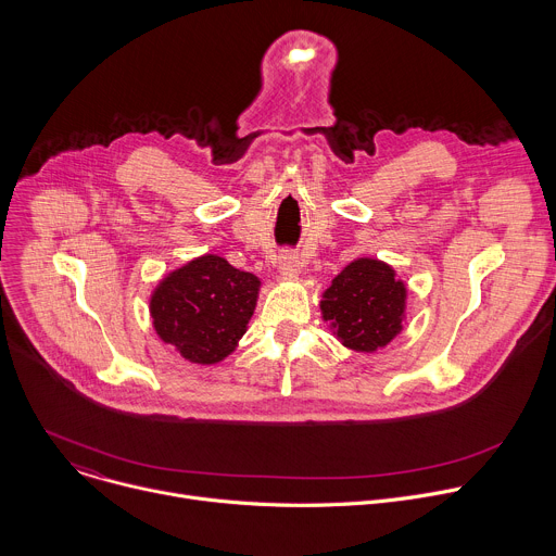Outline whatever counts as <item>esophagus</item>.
Returning a JSON list of instances; mask_svg holds the SVG:
<instances>
[{
    "mask_svg": "<svg viewBox=\"0 0 556 556\" xmlns=\"http://www.w3.org/2000/svg\"><path fill=\"white\" fill-rule=\"evenodd\" d=\"M299 270H301L299 255H294V253H290V251H283V253L279 255V273L286 275V277H294V275H299Z\"/></svg>",
    "mask_w": 556,
    "mask_h": 556,
    "instance_id": "1",
    "label": "esophagus"
}]
</instances>
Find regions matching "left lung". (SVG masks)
Listing matches in <instances>:
<instances>
[{"instance_id": "1", "label": "left lung", "mask_w": 556, "mask_h": 556, "mask_svg": "<svg viewBox=\"0 0 556 556\" xmlns=\"http://www.w3.org/2000/svg\"><path fill=\"white\" fill-rule=\"evenodd\" d=\"M407 288L391 266L356 260L324 292V319L332 321L345 348L374 352L403 330Z\"/></svg>"}]
</instances>
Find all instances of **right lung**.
<instances>
[{
    "instance_id": "obj_1",
    "label": "right lung",
    "mask_w": 556,
    "mask_h": 556,
    "mask_svg": "<svg viewBox=\"0 0 556 556\" xmlns=\"http://www.w3.org/2000/svg\"><path fill=\"white\" fill-rule=\"evenodd\" d=\"M260 279L204 255L161 281L151 296L153 328L187 361L213 365L228 356L247 332Z\"/></svg>"
}]
</instances>
